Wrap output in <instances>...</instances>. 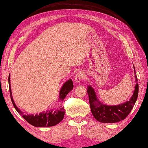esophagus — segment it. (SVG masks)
I'll use <instances>...</instances> for the list:
<instances>
[{"mask_svg":"<svg viewBox=\"0 0 148 148\" xmlns=\"http://www.w3.org/2000/svg\"><path fill=\"white\" fill-rule=\"evenodd\" d=\"M84 73L82 71H79L74 78L75 82L76 84L79 83L82 80V79L84 78Z\"/></svg>","mask_w":148,"mask_h":148,"instance_id":"obj_1","label":"esophagus"}]
</instances>
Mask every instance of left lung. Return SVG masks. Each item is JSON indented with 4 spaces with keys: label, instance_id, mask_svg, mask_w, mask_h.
<instances>
[{
    "label": "left lung",
    "instance_id": "8db88e82",
    "mask_svg": "<svg viewBox=\"0 0 148 148\" xmlns=\"http://www.w3.org/2000/svg\"><path fill=\"white\" fill-rule=\"evenodd\" d=\"M134 72L136 74L135 68ZM135 79L136 82H137L136 75ZM138 84H136L133 95L129 101L117 106H107L99 102L94 90L90 86H88L87 92L92 115L98 122L102 123H115L124 120L130 113L135 104L138 96Z\"/></svg>",
    "mask_w": 148,
    "mask_h": 148
}]
</instances>
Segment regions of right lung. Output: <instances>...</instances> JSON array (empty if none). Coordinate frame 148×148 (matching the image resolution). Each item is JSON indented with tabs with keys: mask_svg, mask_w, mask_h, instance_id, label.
<instances>
[{
	"mask_svg": "<svg viewBox=\"0 0 148 148\" xmlns=\"http://www.w3.org/2000/svg\"><path fill=\"white\" fill-rule=\"evenodd\" d=\"M8 85H9V90L11 101H12V104L14 106V108L16 109L20 115L23 116L26 121L35 127H50L54 126L60 123L63 120L64 116V108H60L59 109L56 110H48L46 112H42L39 114L36 115H32V114H27L25 115L21 110L18 108V107L15 104L13 100L12 92H11L10 88V75L8 76ZM73 82L72 80H68L64 84L60 91V100L63 101L64 100L67 94L73 89Z\"/></svg>",
	"mask_w": 148,
	"mask_h": 148,
	"instance_id": "obj_1",
	"label": "right lung"
}]
</instances>
